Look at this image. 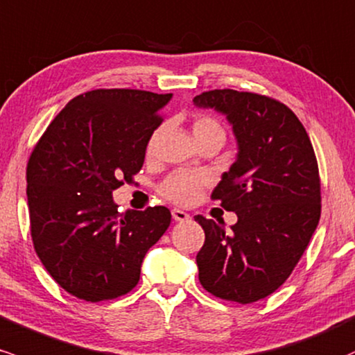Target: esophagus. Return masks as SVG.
Returning <instances> with one entry per match:
<instances>
[{
  "mask_svg": "<svg viewBox=\"0 0 355 355\" xmlns=\"http://www.w3.org/2000/svg\"><path fill=\"white\" fill-rule=\"evenodd\" d=\"M171 217H173V220H177V222H185V220L190 219L189 214L184 212V210H180V209L171 210Z\"/></svg>",
  "mask_w": 355,
  "mask_h": 355,
  "instance_id": "1",
  "label": "esophagus"
}]
</instances>
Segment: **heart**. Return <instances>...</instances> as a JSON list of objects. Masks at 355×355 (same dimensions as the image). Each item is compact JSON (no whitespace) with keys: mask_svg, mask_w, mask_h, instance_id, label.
I'll return each mask as SVG.
<instances>
[{"mask_svg":"<svg viewBox=\"0 0 355 355\" xmlns=\"http://www.w3.org/2000/svg\"><path fill=\"white\" fill-rule=\"evenodd\" d=\"M192 131L196 139L207 138V136H224V130H222L220 123L212 116H198L193 119ZM159 138V131H153L146 143V155L151 157L155 153ZM209 184V177L204 173H192V171L178 170L168 175L159 187V192L165 198H168L173 204L180 205H190L197 200L200 196L202 189Z\"/></svg>","mask_w":355,"mask_h":355,"instance_id":"b5f03b06","label":"heart"}]
</instances>
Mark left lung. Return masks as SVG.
I'll return each instance as SVG.
<instances>
[{
    "mask_svg": "<svg viewBox=\"0 0 355 355\" xmlns=\"http://www.w3.org/2000/svg\"><path fill=\"white\" fill-rule=\"evenodd\" d=\"M198 107L227 116L239 153L212 198L237 222L196 216L205 232L197 254L200 285L237 303L266 298L286 282L320 220V175L305 128L272 97L214 89L193 97Z\"/></svg>",
    "mask_w": 355,
    "mask_h": 355,
    "instance_id": "left-lung-1",
    "label": "left lung"
}]
</instances>
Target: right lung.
I'll list each match as a JSON object with an SVG mask.
<instances>
[{"mask_svg": "<svg viewBox=\"0 0 355 355\" xmlns=\"http://www.w3.org/2000/svg\"><path fill=\"white\" fill-rule=\"evenodd\" d=\"M171 94L96 89L49 124L26 165L35 252L73 297L104 302L138 285L148 249L171 222L163 205L119 214L112 190L133 182Z\"/></svg>", "mask_w": 355, "mask_h": 355, "instance_id": "right-lung-1", "label": "right lung"}]
</instances>
